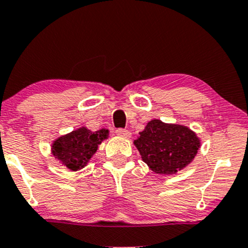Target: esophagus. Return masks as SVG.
Wrapping results in <instances>:
<instances>
[{
	"mask_svg": "<svg viewBox=\"0 0 248 248\" xmlns=\"http://www.w3.org/2000/svg\"><path fill=\"white\" fill-rule=\"evenodd\" d=\"M115 133H116V135L121 136V138H124V139L130 138V132H129V130L124 129V128H119V129L115 130Z\"/></svg>",
	"mask_w": 248,
	"mask_h": 248,
	"instance_id": "34e87169",
	"label": "esophagus"
}]
</instances>
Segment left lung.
Segmentation results:
<instances>
[{
	"instance_id": "8db88e82",
	"label": "left lung",
	"mask_w": 248,
	"mask_h": 248,
	"mask_svg": "<svg viewBox=\"0 0 248 248\" xmlns=\"http://www.w3.org/2000/svg\"><path fill=\"white\" fill-rule=\"evenodd\" d=\"M134 144L153 171L171 175L195 158L201 142L189 128L152 120Z\"/></svg>"
}]
</instances>
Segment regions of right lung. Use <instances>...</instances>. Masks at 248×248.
Here are the masks:
<instances>
[{
    "label": "right lung",
    "instance_id": "obj_1",
    "mask_svg": "<svg viewBox=\"0 0 248 248\" xmlns=\"http://www.w3.org/2000/svg\"><path fill=\"white\" fill-rule=\"evenodd\" d=\"M107 136V129L91 132L86 128H79L57 139L52 144V154L71 170H79L86 166L99 144Z\"/></svg>",
    "mask_w": 248,
    "mask_h": 248
}]
</instances>
